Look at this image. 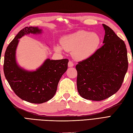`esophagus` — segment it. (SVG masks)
Returning a JSON list of instances; mask_svg holds the SVG:
<instances>
[{
    "instance_id": "obj_1",
    "label": "esophagus",
    "mask_w": 133,
    "mask_h": 133,
    "mask_svg": "<svg viewBox=\"0 0 133 133\" xmlns=\"http://www.w3.org/2000/svg\"><path fill=\"white\" fill-rule=\"evenodd\" d=\"M74 66V63L72 61H69L68 62V66L69 67H72Z\"/></svg>"
}]
</instances>
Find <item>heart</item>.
I'll use <instances>...</instances> for the list:
<instances>
[{"label":"heart","instance_id":"obj_1","mask_svg":"<svg viewBox=\"0 0 133 133\" xmlns=\"http://www.w3.org/2000/svg\"><path fill=\"white\" fill-rule=\"evenodd\" d=\"M100 42L101 38L98 33L81 30L63 37L60 43L64 50L72 51L76 59L82 60L92 55L98 49ZM55 48L58 51H61L59 46Z\"/></svg>","mask_w":133,"mask_h":133}]
</instances>
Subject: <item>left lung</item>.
<instances>
[{"instance_id":"obj_1","label":"left lung","mask_w":133,"mask_h":133,"mask_svg":"<svg viewBox=\"0 0 133 133\" xmlns=\"http://www.w3.org/2000/svg\"><path fill=\"white\" fill-rule=\"evenodd\" d=\"M103 26L104 44L76 66L79 94L84 99L94 101L104 100L117 92L128 68L125 42L107 25Z\"/></svg>"}]
</instances>
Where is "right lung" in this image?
<instances>
[{
	"instance_id": "right-lung-1",
	"label": "right lung",
	"mask_w": 133,
	"mask_h": 133,
	"mask_svg": "<svg viewBox=\"0 0 133 133\" xmlns=\"http://www.w3.org/2000/svg\"><path fill=\"white\" fill-rule=\"evenodd\" d=\"M41 33V29L33 26L25 27L19 31L6 49L3 65L5 78L13 91L21 99L35 104H41L53 98L69 61L67 59H47L35 71L26 70L18 65L16 50L19 39L26 34Z\"/></svg>"
}]
</instances>
